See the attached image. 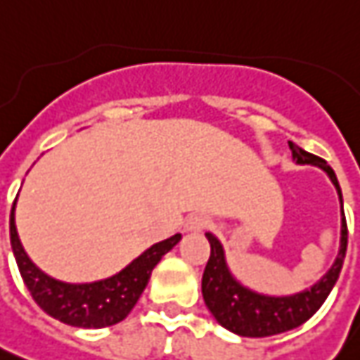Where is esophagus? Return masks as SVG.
Instances as JSON below:
<instances>
[{"mask_svg": "<svg viewBox=\"0 0 360 360\" xmlns=\"http://www.w3.org/2000/svg\"><path fill=\"white\" fill-rule=\"evenodd\" d=\"M211 227V219L203 215V213H193L185 221V229L193 231V233H199V231H205Z\"/></svg>", "mask_w": 360, "mask_h": 360, "instance_id": "esophagus-1", "label": "esophagus"}]
</instances>
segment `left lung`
<instances>
[{
    "mask_svg": "<svg viewBox=\"0 0 360 360\" xmlns=\"http://www.w3.org/2000/svg\"><path fill=\"white\" fill-rule=\"evenodd\" d=\"M289 147H291L292 157L297 159V163H311V165H316L323 171H327L333 185L337 187L342 207L339 181H337V175L330 169V165H327V161L313 155V153H307L304 149L291 141H289ZM205 237L209 239V245H211V255L205 265L203 281H201L205 304L217 319L219 325L229 328L235 335L271 337V335H279V333L303 325L304 321H309L319 311V307L325 303L328 292L339 279L345 253H347V219L342 213L341 249H339L337 261L328 269L327 275L311 289L291 295V297H265V295L245 289L229 273L227 263H225V253H223V247L217 241V237L211 233H205Z\"/></svg>",
    "mask_w": 360,
    "mask_h": 360,
    "instance_id": "1",
    "label": "left lung"
}]
</instances>
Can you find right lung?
I'll return each instance as SVG.
<instances>
[{
	"mask_svg": "<svg viewBox=\"0 0 360 360\" xmlns=\"http://www.w3.org/2000/svg\"><path fill=\"white\" fill-rule=\"evenodd\" d=\"M13 211H15V203L11 207V217H9V239L21 279L25 283L27 291L32 292L33 301L47 315L71 327L101 328L123 321L139 301L143 289L149 283L153 266L161 261L163 255L169 253L181 241V235L177 233L165 241L149 247L133 263L109 279L71 285L47 277L30 261L18 237Z\"/></svg>",
	"mask_w": 360,
	"mask_h": 360,
	"instance_id": "right-lung-1",
	"label": "right lung"
}]
</instances>
